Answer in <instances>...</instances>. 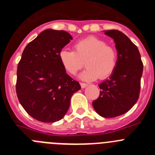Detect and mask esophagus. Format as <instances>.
<instances>
[{"mask_svg":"<svg viewBox=\"0 0 155 155\" xmlns=\"http://www.w3.org/2000/svg\"><path fill=\"white\" fill-rule=\"evenodd\" d=\"M81 86L82 88H84L85 87H87V83H84V82H81Z\"/></svg>","mask_w":155,"mask_h":155,"instance_id":"obj_1","label":"esophagus"}]
</instances>
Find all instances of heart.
I'll return each mask as SVG.
<instances>
[{
	"label": "heart",
	"instance_id": "obj_1",
	"mask_svg": "<svg viewBox=\"0 0 155 155\" xmlns=\"http://www.w3.org/2000/svg\"><path fill=\"white\" fill-rule=\"evenodd\" d=\"M59 58L66 71L76 74L84 66L87 67L80 75L83 80L105 79L113 74L118 64V52L107 45L103 39L89 36L77 41L74 51L61 50Z\"/></svg>",
	"mask_w": 155,
	"mask_h": 155
}]
</instances>
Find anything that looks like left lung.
I'll list each match as a JSON object with an SVG mask.
<instances>
[{"mask_svg": "<svg viewBox=\"0 0 155 155\" xmlns=\"http://www.w3.org/2000/svg\"><path fill=\"white\" fill-rule=\"evenodd\" d=\"M105 35L114 39L118 64L109 79L99 84V97L93 101L96 113L113 118L128 112L139 98L143 62L137 47L119 30H108Z\"/></svg>", "mask_w": 155, "mask_h": 155, "instance_id": "obj_1", "label": "left lung"}]
</instances>
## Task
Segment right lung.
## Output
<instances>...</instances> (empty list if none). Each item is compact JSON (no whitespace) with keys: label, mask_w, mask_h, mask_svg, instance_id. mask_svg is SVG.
<instances>
[{"label":"right lung","mask_w":155,"mask_h":155,"mask_svg":"<svg viewBox=\"0 0 155 155\" xmlns=\"http://www.w3.org/2000/svg\"><path fill=\"white\" fill-rule=\"evenodd\" d=\"M71 39L64 30H45L25 46L18 64V98L38 121L61 120L69 109L71 96L81 89L79 82L66 73L59 58Z\"/></svg>","instance_id":"1"}]
</instances>
